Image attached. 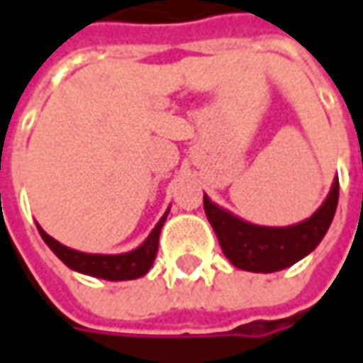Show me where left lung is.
I'll return each instance as SVG.
<instances>
[{
  "label": "left lung",
  "mask_w": 363,
  "mask_h": 363,
  "mask_svg": "<svg viewBox=\"0 0 363 363\" xmlns=\"http://www.w3.org/2000/svg\"><path fill=\"white\" fill-rule=\"evenodd\" d=\"M337 196L340 182L335 179L318 211L309 219L289 227L253 225L213 203L206 194L203 205L223 253L235 267L251 273H273L291 267L321 243L335 215Z\"/></svg>",
  "instance_id": "8db88e82"
}]
</instances>
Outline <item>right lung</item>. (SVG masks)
Wrapping results in <instances>:
<instances>
[{
    "label": "right lung",
    "mask_w": 363,
    "mask_h": 363,
    "mask_svg": "<svg viewBox=\"0 0 363 363\" xmlns=\"http://www.w3.org/2000/svg\"><path fill=\"white\" fill-rule=\"evenodd\" d=\"M169 211L160 217L155 229L150 235L144 239L143 243L136 249H132L128 253H118V255H102V253H82L76 249H69L66 245L56 241L54 237H50L48 233L38 225V231L42 235L45 245L54 251V255L68 265L69 269L90 275V277H98V279H106V281H128V279H138L148 273V269L152 267L155 259H157L158 251V237H160V229L164 225V220L169 217Z\"/></svg>",
    "instance_id": "right-lung-1"
}]
</instances>
